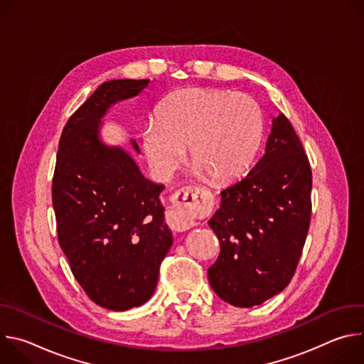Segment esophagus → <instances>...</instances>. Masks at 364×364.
Here are the masks:
<instances>
[{
  "label": "esophagus",
  "instance_id": "obj_1",
  "mask_svg": "<svg viewBox=\"0 0 364 364\" xmlns=\"http://www.w3.org/2000/svg\"><path fill=\"white\" fill-rule=\"evenodd\" d=\"M201 196L200 191L191 186L180 188L174 194L176 209H173L168 213V223L170 226L177 232H184L196 226V222L187 216V210L194 209V207L200 203Z\"/></svg>",
  "mask_w": 364,
  "mask_h": 364
}]
</instances>
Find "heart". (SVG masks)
<instances>
[{
	"mask_svg": "<svg viewBox=\"0 0 364 364\" xmlns=\"http://www.w3.org/2000/svg\"><path fill=\"white\" fill-rule=\"evenodd\" d=\"M261 138L262 115L252 97L186 87L161 103L159 121L144 129L142 145L151 170L163 180L174 174L190 146L198 174L230 181L249 167Z\"/></svg>",
	"mask_w": 364,
	"mask_h": 364,
	"instance_id": "heart-1",
	"label": "heart"
}]
</instances>
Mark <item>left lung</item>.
Instances as JSON below:
<instances>
[{"label": "left lung", "mask_w": 364, "mask_h": 364, "mask_svg": "<svg viewBox=\"0 0 364 364\" xmlns=\"http://www.w3.org/2000/svg\"><path fill=\"white\" fill-rule=\"evenodd\" d=\"M313 173L304 146L284 114L272 119L264 157L222 194L209 226L220 242L207 271L226 302L249 308L291 282L311 220Z\"/></svg>", "instance_id": "1"}]
</instances>
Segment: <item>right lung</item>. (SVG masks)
I'll return each mask as SVG.
<instances>
[{"instance_id": "1", "label": "right lung", "mask_w": 364, "mask_h": 364, "mask_svg": "<svg viewBox=\"0 0 364 364\" xmlns=\"http://www.w3.org/2000/svg\"><path fill=\"white\" fill-rule=\"evenodd\" d=\"M148 83L109 80L89 96L63 128L51 186L59 245L72 274L95 304L112 311L151 298L173 245L160 201L164 186L146 180L125 149L99 138L111 105Z\"/></svg>"}]
</instances>
